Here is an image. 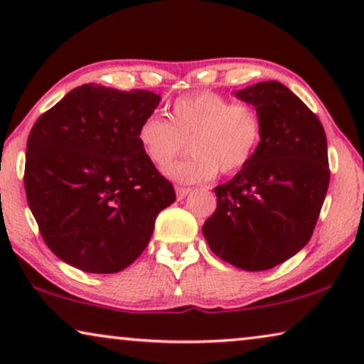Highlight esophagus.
Wrapping results in <instances>:
<instances>
[{"instance_id":"1","label":"esophagus","mask_w":364,"mask_h":364,"mask_svg":"<svg viewBox=\"0 0 364 364\" xmlns=\"http://www.w3.org/2000/svg\"><path fill=\"white\" fill-rule=\"evenodd\" d=\"M190 193V188L188 187H181L177 186L176 187V195H177V200H183Z\"/></svg>"}]
</instances>
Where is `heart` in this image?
Segmentation results:
<instances>
[{"label":"heart","instance_id":"heart-1","mask_svg":"<svg viewBox=\"0 0 364 364\" xmlns=\"http://www.w3.org/2000/svg\"><path fill=\"white\" fill-rule=\"evenodd\" d=\"M136 138L143 154L164 167L191 143L193 156L166 167L164 174L183 183L213 178L218 171L231 176L255 158L264 138V119L250 104H232L221 94L201 91L174 100L171 117H144Z\"/></svg>","mask_w":364,"mask_h":364}]
</instances>
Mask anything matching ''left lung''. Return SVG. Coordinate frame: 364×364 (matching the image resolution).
I'll use <instances>...</instances> for the list:
<instances>
[{"mask_svg": "<svg viewBox=\"0 0 364 364\" xmlns=\"http://www.w3.org/2000/svg\"><path fill=\"white\" fill-rule=\"evenodd\" d=\"M236 97L260 112L264 138L252 163L215 187L216 210L201 232L228 264L270 270L312 236L331 181L327 138L317 117L282 82H257Z\"/></svg>", "mask_w": 364, "mask_h": 364, "instance_id": "8db88e82", "label": "left lung"}]
</instances>
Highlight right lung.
I'll use <instances>...</instances> for the list:
<instances>
[{
    "label": "right lung",
    "instance_id": "add662e5",
    "mask_svg": "<svg viewBox=\"0 0 364 364\" xmlns=\"http://www.w3.org/2000/svg\"><path fill=\"white\" fill-rule=\"evenodd\" d=\"M156 92L89 82L38 117L26 151L27 203L48 249L87 273H117L151 239L176 201L136 132L159 105Z\"/></svg>",
    "mask_w": 364,
    "mask_h": 364
}]
</instances>
